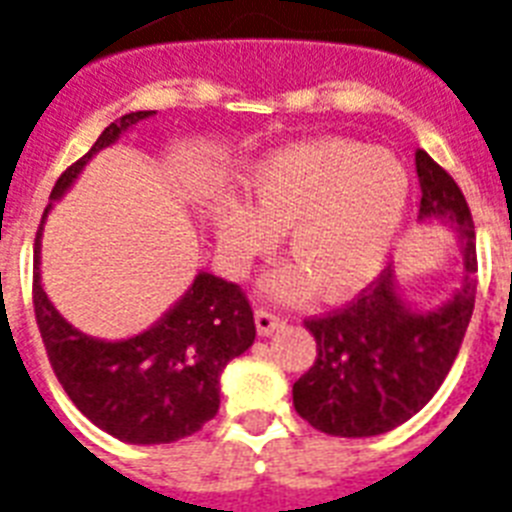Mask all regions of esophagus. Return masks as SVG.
Segmentation results:
<instances>
[{
    "instance_id": "esophagus-1",
    "label": "esophagus",
    "mask_w": 512,
    "mask_h": 512,
    "mask_svg": "<svg viewBox=\"0 0 512 512\" xmlns=\"http://www.w3.org/2000/svg\"><path fill=\"white\" fill-rule=\"evenodd\" d=\"M283 323H285L283 315H277V312L264 310V307H261V310H256V328H259L261 336L275 334L277 328L283 326Z\"/></svg>"
}]
</instances>
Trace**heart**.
Listing matches in <instances>:
<instances>
[{
  "label": "heart",
  "mask_w": 512,
  "mask_h": 512,
  "mask_svg": "<svg viewBox=\"0 0 512 512\" xmlns=\"http://www.w3.org/2000/svg\"><path fill=\"white\" fill-rule=\"evenodd\" d=\"M256 211L227 202L221 243L256 256L285 229V248L299 267L269 280L280 296H301L318 283L323 296L358 291L382 269L408 205V173L387 149L347 138L285 146L261 160L248 181Z\"/></svg>",
  "instance_id": "1"
}]
</instances>
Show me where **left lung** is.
I'll return each instance as SVG.
<instances>
[{
	"label": "left lung",
	"mask_w": 512,
	"mask_h": 512,
	"mask_svg": "<svg viewBox=\"0 0 512 512\" xmlns=\"http://www.w3.org/2000/svg\"><path fill=\"white\" fill-rule=\"evenodd\" d=\"M422 216L457 221L465 280L435 312H411L382 269L342 310L304 320L318 358L293 384V406L315 430L368 438L403 425L433 398L457 360L475 307V224L457 181L427 152H417Z\"/></svg>",
	"instance_id": "obj_1"
}]
</instances>
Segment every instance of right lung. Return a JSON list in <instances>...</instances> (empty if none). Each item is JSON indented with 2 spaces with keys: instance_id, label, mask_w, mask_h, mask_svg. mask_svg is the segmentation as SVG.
<instances>
[{
  "instance_id": "right-lung-1",
  "label": "right lung",
  "mask_w": 512,
  "mask_h": 512,
  "mask_svg": "<svg viewBox=\"0 0 512 512\" xmlns=\"http://www.w3.org/2000/svg\"><path fill=\"white\" fill-rule=\"evenodd\" d=\"M144 117L152 112H130L112 122L85 157L63 170L53 197L69 189L98 149ZM39 235L42 227L34 240V315L47 360L71 403L104 433L146 446L181 441L216 417L221 371L256 339L243 288L200 272L157 326L125 342H98L71 328L42 291Z\"/></svg>"
}]
</instances>
